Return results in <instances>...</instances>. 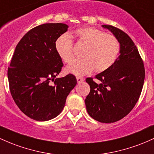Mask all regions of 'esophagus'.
Returning a JSON list of instances; mask_svg holds the SVG:
<instances>
[{"label":"esophagus","instance_id":"obj_1","mask_svg":"<svg viewBox=\"0 0 154 154\" xmlns=\"http://www.w3.org/2000/svg\"><path fill=\"white\" fill-rule=\"evenodd\" d=\"M77 82H78V83H81V82H83L84 80H83V78H81V77H77Z\"/></svg>","mask_w":154,"mask_h":154}]
</instances>
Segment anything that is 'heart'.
Here are the masks:
<instances>
[{
  "mask_svg": "<svg viewBox=\"0 0 154 154\" xmlns=\"http://www.w3.org/2000/svg\"><path fill=\"white\" fill-rule=\"evenodd\" d=\"M78 42L85 45L83 58L76 59L66 66V72L76 76H83L95 70L102 72L115 63L120 51V43L116 36L95 28L87 27L74 32ZM60 58L69 63L74 58L73 42L67 34L60 36L55 42Z\"/></svg>",
  "mask_w": 154,
  "mask_h": 154,
  "instance_id": "heart-1",
  "label": "heart"
}]
</instances>
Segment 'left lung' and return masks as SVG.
<instances>
[{"label": "left lung", "instance_id": "1", "mask_svg": "<svg viewBox=\"0 0 154 154\" xmlns=\"http://www.w3.org/2000/svg\"><path fill=\"white\" fill-rule=\"evenodd\" d=\"M118 38L120 55L107 70L96 75L97 84L86 78L91 88L85 103L91 118L110 124L122 119L131 112L139 99L145 80V68L137 48L123 30L103 25Z\"/></svg>", "mask_w": 154, "mask_h": 154}]
</instances>
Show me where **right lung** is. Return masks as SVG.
<instances>
[{"label":"right lung","mask_w":154,"mask_h":154,"mask_svg":"<svg viewBox=\"0 0 154 154\" xmlns=\"http://www.w3.org/2000/svg\"><path fill=\"white\" fill-rule=\"evenodd\" d=\"M68 28L63 23L40 25L25 34L15 48L8 69L10 92L20 110L35 121L57 117L77 84L72 74L55 79L63 66L55 42Z\"/></svg>","instance_id":"1"}]
</instances>
